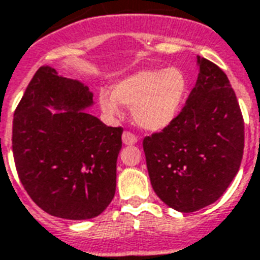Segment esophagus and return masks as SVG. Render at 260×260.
Segmentation results:
<instances>
[{
	"label": "esophagus",
	"instance_id": "esophagus-1",
	"mask_svg": "<svg viewBox=\"0 0 260 260\" xmlns=\"http://www.w3.org/2000/svg\"><path fill=\"white\" fill-rule=\"evenodd\" d=\"M122 143L125 146H134V144L138 143V138L131 132H124L122 134Z\"/></svg>",
	"mask_w": 260,
	"mask_h": 260
}]
</instances>
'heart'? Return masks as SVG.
<instances>
[{
  "instance_id": "1",
  "label": "heart",
  "mask_w": 260,
  "mask_h": 260,
  "mask_svg": "<svg viewBox=\"0 0 260 260\" xmlns=\"http://www.w3.org/2000/svg\"><path fill=\"white\" fill-rule=\"evenodd\" d=\"M185 92L187 77L181 69H142L116 83L112 92L101 91L99 105L108 114H117L120 105L132 108L139 128L158 132L176 120Z\"/></svg>"
}]
</instances>
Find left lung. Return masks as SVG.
Instances as JSON below:
<instances>
[{
	"label": "left lung",
	"instance_id": "obj_1",
	"mask_svg": "<svg viewBox=\"0 0 260 260\" xmlns=\"http://www.w3.org/2000/svg\"><path fill=\"white\" fill-rule=\"evenodd\" d=\"M198 67L183 112L143 140L152 189L180 213L217 202L240 169L244 150V121L228 76L199 55Z\"/></svg>",
	"mask_w": 260,
	"mask_h": 260
}]
</instances>
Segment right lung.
Instances as JSON below:
<instances>
[{
	"instance_id": "right-lung-1",
	"label": "right lung",
	"mask_w": 260,
	"mask_h": 260,
	"mask_svg": "<svg viewBox=\"0 0 260 260\" xmlns=\"http://www.w3.org/2000/svg\"><path fill=\"white\" fill-rule=\"evenodd\" d=\"M92 95L82 82L42 67L15 112L12 148L20 181L54 217H98L116 193L122 128L87 112Z\"/></svg>"
}]
</instances>
